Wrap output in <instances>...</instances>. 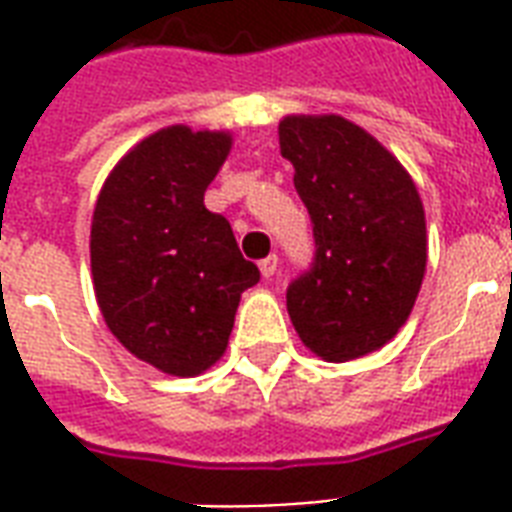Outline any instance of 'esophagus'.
<instances>
[{
	"label": "esophagus",
	"mask_w": 512,
	"mask_h": 512,
	"mask_svg": "<svg viewBox=\"0 0 512 512\" xmlns=\"http://www.w3.org/2000/svg\"><path fill=\"white\" fill-rule=\"evenodd\" d=\"M279 271V257L271 255V257H265L263 263H260V273H263L265 279H271L273 273Z\"/></svg>",
	"instance_id": "esophagus-1"
}]
</instances>
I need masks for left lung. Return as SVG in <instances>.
Returning a JSON list of instances; mask_svg holds the SVG:
<instances>
[{"label":"left lung","mask_w":512,"mask_h":512,"mask_svg":"<svg viewBox=\"0 0 512 512\" xmlns=\"http://www.w3.org/2000/svg\"><path fill=\"white\" fill-rule=\"evenodd\" d=\"M279 150L295 169L317 257L287 290L295 333L327 362L378 351L408 322L427 271V220L411 174L341 115H287Z\"/></svg>","instance_id":"left-lung-1"}]
</instances>
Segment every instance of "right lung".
<instances>
[{
    "label": "right lung",
    "instance_id": "obj_1",
    "mask_svg": "<svg viewBox=\"0 0 512 512\" xmlns=\"http://www.w3.org/2000/svg\"><path fill=\"white\" fill-rule=\"evenodd\" d=\"M230 131L166 126L144 136L101 185L91 276L109 333L169 376H201L228 349L241 292L260 282L230 222L204 206Z\"/></svg>",
    "mask_w": 512,
    "mask_h": 512
}]
</instances>
